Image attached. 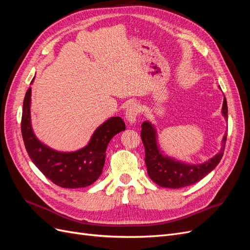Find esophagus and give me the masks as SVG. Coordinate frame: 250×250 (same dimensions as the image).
<instances>
[{
    "instance_id": "1",
    "label": "esophagus",
    "mask_w": 250,
    "mask_h": 250,
    "mask_svg": "<svg viewBox=\"0 0 250 250\" xmlns=\"http://www.w3.org/2000/svg\"><path fill=\"white\" fill-rule=\"evenodd\" d=\"M140 112H141L140 104L135 103V102L129 104V106L127 107L126 112H125L126 119L128 122H129V124H134L135 122H137V118L140 115Z\"/></svg>"
}]
</instances>
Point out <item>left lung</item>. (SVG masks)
I'll return each mask as SVG.
<instances>
[{"label": "left lung", "mask_w": 250, "mask_h": 250, "mask_svg": "<svg viewBox=\"0 0 250 250\" xmlns=\"http://www.w3.org/2000/svg\"><path fill=\"white\" fill-rule=\"evenodd\" d=\"M222 115L228 120V102L225 97L222 105ZM141 138L145 147V163L149 177L163 188H180L198 183L217 167L224 153L228 133L224 134L221 149L214 157L203 164L196 165L186 164L165 155L158 146L155 127L148 121L142 124Z\"/></svg>", "instance_id": "1"}]
</instances>
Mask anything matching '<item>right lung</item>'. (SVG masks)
<instances>
[{"instance_id":"1","label":"right lung","mask_w":250,"mask_h":250,"mask_svg":"<svg viewBox=\"0 0 250 250\" xmlns=\"http://www.w3.org/2000/svg\"><path fill=\"white\" fill-rule=\"evenodd\" d=\"M30 105L31 87L28 88L22 104L21 129L26 150L33 164L52 183L62 188H77L94 184L102 173L108 143L116 134L125 130L124 121L120 117H111L97 128L85 147L73 152H60L44 145L35 137Z\"/></svg>"}]
</instances>
